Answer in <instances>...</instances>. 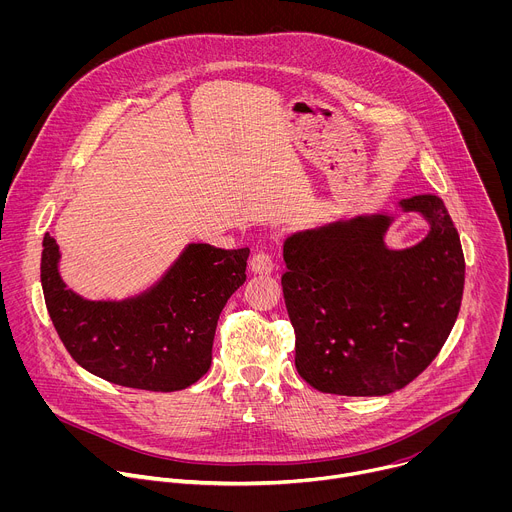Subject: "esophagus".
Here are the masks:
<instances>
[{
	"instance_id": "obj_1",
	"label": "esophagus",
	"mask_w": 512,
	"mask_h": 512,
	"mask_svg": "<svg viewBox=\"0 0 512 512\" xmlns=\"http://www.w3.org/2000/svg\"><path fill=\"white\" fill-rule=\"evenodd\" d=\"M249 267H251L253 273L269 275L273 271L275 263H273V257L267 251H257V253H253V257L249 261Z\"/></svg>"
}]
</instances>
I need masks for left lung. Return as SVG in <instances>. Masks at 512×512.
Listing matches in <instances>:
<instances>
[{"label":"left lung","instance_id":"left-lung-1","mask_svg":"<svg viewBox=\"0 0 512 512\" xmlns=\"http://www.w3.org/2000/svg\"><path fill=\"white\" fill-rule=\"evenodd\" d=\"M401 206L431 223L411 249L383 245L385 214L296 233L283 245L296 369L322 393L375 397L407 387L456 324L466 263L452 216L435 194Z\"/></svg>","mask_w":512,"mask_h":512}]
</instances>
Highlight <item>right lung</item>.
<instances>
[{"instance_id": "right-lung-1", "label": "right lung", "mask_w": 512, "mask_h": 512, "mask_svg": "<svg viewBox=\"0 0 512 512\" xmlns=\"http://www.w3.org/2000/svg\"><path fill=\"white\" fill-rule=\"evenodd\" d=\"M40 279L50 320L89 373L129 389L180 391L212 362L216 322L245 283L249 247L192 243L148 291L125 300H85L58 275V245L46 235Z\"/></svg>"}]
</instances>
